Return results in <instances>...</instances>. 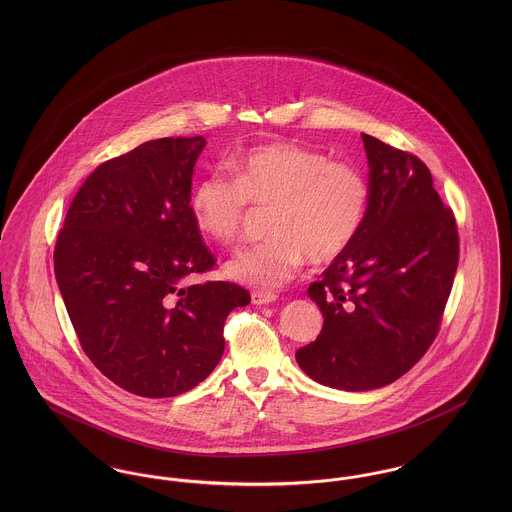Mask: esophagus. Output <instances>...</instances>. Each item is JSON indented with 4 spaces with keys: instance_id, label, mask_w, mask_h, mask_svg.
Returning a JSON list of instances; mask_svg holds the SVG:
<instances>
[{
    "instance_id": "34e87169",
    "label": "esophagus",
    "mask_w": 512,
    "mask_h": 512,
    "mask_svg": "<svg viewBox=\"0 0 512 512\" xmlns=\"http://www.w3.org/2000/svg\"><path fill=\"white\" fill-rule=\"evenodd\" d=\"M251 301H253L255 305H267V303L276 301V293L263 292V290H255V292H251Z\"/></svg>"
}]
</instances>
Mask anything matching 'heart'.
Instances as JSON below:
<instances>
[{"label": "heart", "mask_w": 512, "mask_h": 512, "mask_svg": "<svg viewBox=\"0 0 512 512\" xmlns=\"http://www.w3.org/2000/svg\"><path fill=\"white\" fill-rule=\"evenodd\" d=\"M230 172H209L195 184L190 209L197 228L219 244L244 234L249 205L268 209L272 238L240 251L228 274L272 290L290 282L307 263L341 257L365 222L368 182L359 167L330 161L317 149L265 144L230 161Z\"/></svg>", "instance_id": "1"}]
</instances>
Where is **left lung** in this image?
<instances>
[{
  "mask_svg": "<svg viewBox=\"0 0 512 512\" xmlns=\"http://www.w3.org/2000/svg\"><path fill=\"white\" fill-rule=\"evenodd\" d=\"M370 184L365 222L309 297L324 317L295 359L318 384L347 391L388 386L438 336L459 265V232L428 167L409 151L361 134Z\"/></svg>",
  "mask_w": 512,
  "mask_h": 512,
  "instance_id": "left-lung-1",
  "label": "left lung"
}]
</instances>
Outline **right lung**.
<instances>
[{
  "mask_svg": "<svg viewBox=\"0 0 512 512\" xmlns=\"http://www.w3.org/2000/svg\"><path fill=\"white\" fill-rule=\"evenodd\" d=\"M203 136L151 140L101 163L74 195L53 251L78 341L103 376L140 397L192 390L219 365L224 322L251 295L213 270L190 197Z\"/></svg>",
  "mask_w": 512,
  "mask_h": 512,
  "instance_id": "obj_1",
  "label": "right lung"
}]
</instances>
